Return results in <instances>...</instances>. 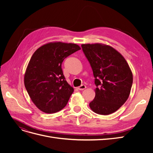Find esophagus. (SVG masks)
I'll return each mask as SVG.
<instances>
[{
	"label": "esophagus",
	"mask_w": 153,
	"mask_h": 153,
	"mask_svg": "<svg viewBox=\"0 0 153 153\" xmlns=\"http://www.w3.org/2000/svg\"><path fill=\"white\" fill-rule=\"evenodd\" d=\"M86 88V86L85 85H81L80 86H79V87H77V89H78V90H80V91H82V90H84Z\"/></svg>",
	"instance_id": "obj_1"
}]
</instances>
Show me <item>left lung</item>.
I'll use <instances>...</instances> for the list:
<instances>
[{
	"instance_id": "8db88e82",
	"label": "left lung",
	"mask_w": 153,
	"mask_h": 153,
	"mask_svg": "<svg viewBox=\"0 0 153 153\" xmlns=\"http://www.w3.org/2000/svg\"><path fill=\"white\" fill-rule=\"evenodd\" d=\"M95 78V98L91 109L100 115L117 111L126 101L133 84V74L126 59L110 46L82 44Z\"/></svg>"
}]
</instances>
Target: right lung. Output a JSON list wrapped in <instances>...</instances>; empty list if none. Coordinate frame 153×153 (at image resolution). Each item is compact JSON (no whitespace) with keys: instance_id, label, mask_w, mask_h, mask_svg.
<instances>
[{"instance_id":"add662e5","label":"right lung","mask_w":153,"mask_h":153,"mask_svg":"<svg viewBox=\"0 0 153 153\" xmlns=\"http://www.w3.org/2000/svg\"><path fill=\"white\" fill-rule=\"evenodd\" d=\"M75 43L51 42L37 49L24 75V84L31 100L42 112L53 114L67 105L74 91L63 75L64 59L80 50Z\"/></svg>"}]
</instances>
